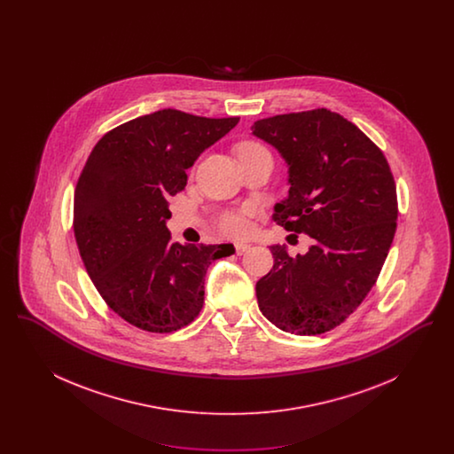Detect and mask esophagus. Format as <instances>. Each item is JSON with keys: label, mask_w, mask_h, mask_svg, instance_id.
<instances>
[{"label": "esophagus", "mask_w": 454, "mask_h": 454, "mask_svg": "<svg viewBox=\"0 0 454 454\" xmlns=\"http://www.w3.org/2000/svg\"><path fill=\"white\" fill-rule=\"evenodd\" d=\"M235 248H237L238 255H243V254H245V252H247V250L250 248V245H248V243H243V241H241V243H237V245H235Z\"/></svg>", "instance_id": "obj_1"}]
</instances>
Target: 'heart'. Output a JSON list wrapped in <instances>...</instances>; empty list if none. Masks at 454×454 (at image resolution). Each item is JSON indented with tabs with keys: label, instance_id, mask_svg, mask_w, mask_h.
<instances>
[{
	"label": "heart",
	"instance_id": "1",
	"mask_svg": "<svg viewBox=\"0 0 454 454\" xmlns=\"http://www.w3.org/2000/svg\"><path fill=\"white\" fill-rule=\"evenodd\" d=\"M238 154L243 160H250V158H260V156H267L272 158L269 150L260 145L257 141H245L238 146ZM250 215V209L245 211H224L217 217V226L219 230L228 235V237H241L248 231V221L247 216Z\"/></svg>",
	"mask_w": 454,
	"mask_h": 454
}]
</instances>
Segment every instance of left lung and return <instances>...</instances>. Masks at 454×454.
<instances>
[{"label": "left lung", "mask_w": 454, "mask_h": 454, "mask_svg": "<svg viewBox=\"0 0 454 454\" xmlns=\"http://www.w3.org/2000/svg\"><path fill=\"white\" fill-rule=\"evenodd\" d=\"M254 134L289 165V195L272 219L315 245L257 282L263 317L284 332L320 335L346 322L378 281L396 231V185L383 152L340 114L313 108L260 119Z\"/></svg>", "instance_id": "8db88e82"}]
</instances>
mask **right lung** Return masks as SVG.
<instances>
[{
  "mask_svg": "<svg viewBox=\"0 0 454 454\" xmlns=\"http://www.w3.org/2000/svg\"><path fill=\"white\" fill-rule=\"evenodd\" d=\"M238 121L165 108L108 130L90 153L74 189V238L97 291L128 324L153 333L192 324L209 263L235 254L231 243H172L165 221L185 170Z\"/></svg>",
  "mask_w": 454,
  "mask_h": 454,
  "instance_id": "1",
  "label": "right lung"
}]
</instances>
